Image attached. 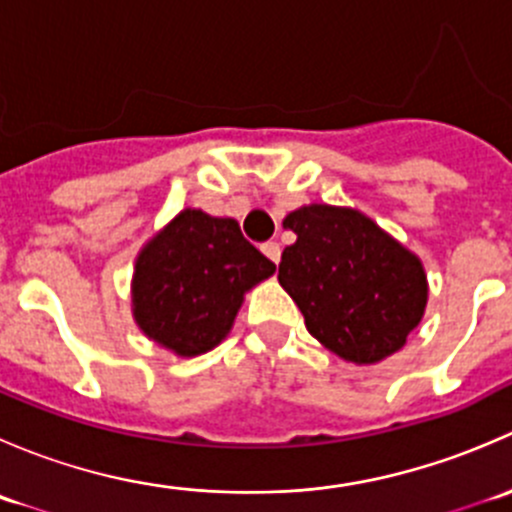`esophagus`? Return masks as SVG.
Listing matches in <instances>:
<instances>
[{
    "label": "esophagus",
    "instance_id": "34e87169",
    "mask_svg": "<svg viewBox=\"0 0 512 512\" xmlns=\"http://www.w3.org/2000/svg\"><path fill=\"white\" fill-rule=\"evenodd\" d=\"M262 252H265L267 257H270L272 262H280V257H282V250H280V245H277V242H265V245H262Z\"/></svg>",
    "mask_w": 512,
    "mask_h": 512
}]
</instances>
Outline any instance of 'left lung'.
Segmentation results:
<instances>
[{
	"label": "left lung",
	"mask_w": 512,
	"mask_h": 512,
	"mask_svg": "<svg viewBox=\"0 0 512 512\" xmlns=\"http://www.w3.org/2000/svg\"><path fill=\"white\" fill-rule=\"evenodd\" d=\"M280 285L319 344L354 364H376L406 344L426 309L421 260L364 213L304 205L285 218Z\"/></svg>",
	"instance_id": "1"
}]
</instances>
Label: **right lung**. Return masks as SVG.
I'll return each instance as SVG.
<instances>
[{"label":"right lung","instance_id":"right-lung-1","mask_svg":"<svg viewBox=\"0 0 512 512\" xmlns=\"http://www.w3.org/2000/svg\"><path fill=\"white\" fill-rule=\"evenodd\" d=\"M275 272L232 218L185 208L136 257L133 319L148 339L198 356L230 334L242 297Z\"/></svg>","mask_w":512,"mask_h":512}]
</instances>
